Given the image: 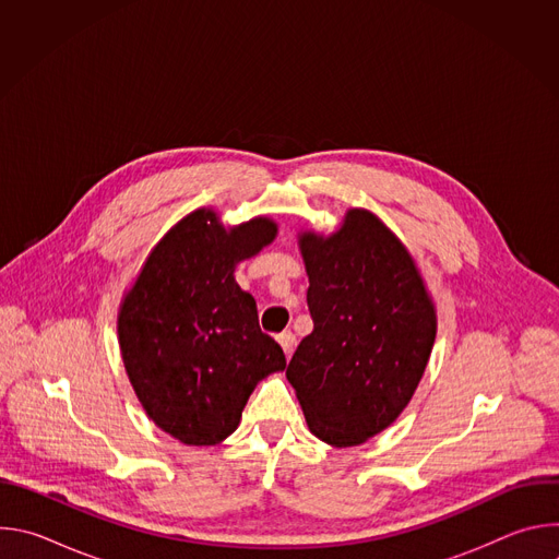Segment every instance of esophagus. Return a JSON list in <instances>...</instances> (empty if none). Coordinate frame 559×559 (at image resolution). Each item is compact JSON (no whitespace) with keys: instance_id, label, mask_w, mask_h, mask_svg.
I'll return each mask as SVG.
<instances>
[{"instance_id":"obj_1","label":"esophagus","mask_w":559,"mask_h":559,"mask_svg":"<svg viewBox=\"0 0 559 559\" xmlns=\"http://www.w3.org/2000/svg\"><path fill=\"white\" fill-rule=\"evenodd\" d=\"M278 345L283 347L285 356H292V352L296 347V336L292 332H283V334H278Z\"/></svg>"}]
</instances>
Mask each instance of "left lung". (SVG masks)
Segmentation results:
<instances>
[{
    "label": "left lung",
    "instance_id": "left-lung-1",
    "mask_svg": "<svg viewBox=\"0 0 559 559\" xmlns=\"http://www.w3.org/2000/svg\"><path fill=\"white\" fill-rule=\"evenodd\" d=\"M313 332L300 341L287 380L309 431L354 447L389 427L425 373L436 313L405 246L367 210L343 227L300 236Z\"/></svg>",
    "mask_w": 559,
    "mask_h": 559
}]
</instances>
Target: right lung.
<instances>
[{"label":"right lung","instance_id":"right-lung-1","mask_svg":"<svg viewBox=\"0 0 559 559\" xmlns=\"http://www.w3.org/2000/svg\"><path fill=\"white\" fill-rule=\"evenodd\" d=\"M267 218L225 229L197 210L145 261L119 313V343L147 416L183 444L210 447L241 420L257 382L285 369L261 332L254 298L234 281L238 261L274 241Z\"/></svg>","mask_w":559,"mask_h":559}]
</instances>
